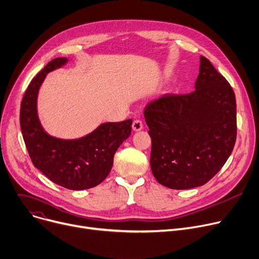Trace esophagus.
<instances>
[{"label":"esophagus","mask_w":259,"mask_h":259,"mask_svg":"<svg viewBox=\"0 0 259 259\" xmlns=\"http://www.w3.org/2000/svg\"><path fill=\"white\" fill-rule=\"evenodd\" d=\"M143 128H144V125H143L142 120H141V119H134V122H133V124H132V129H133V131L139 132V131H141Z\"/></svg>","instance_id":"34e87169"}]
</instances>
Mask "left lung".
I'll return each mask as SVG.
<instances>
[{
	"label": "left lung",
	"instance_id": "8db88e82",
	"mask_svg": "<svg viewBox=\"0 0 259 259\" xmlns=\"http://www.w3.org/2000/svg\"><path fill=\"white\" fill-rule=\"evenodd\" d=\"M150 164L161 185L189 189L208 182L225 164L236 140V101L211 62L200 56L195 91L149 102Z\"/></svg>",
	"mask_w": 259,
	"mask_h": 259
}]
</instances>
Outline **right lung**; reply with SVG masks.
<instances>
[{
    "mask_svg": "<svg viewBox=\"0 0 259 259\" xmlns=\"http://www.w3.org/2000/svg\"><path fill=\"white\" fill-rule=\"evenodd\" d=\"M67 61L65 57L55 58L33 78L22 101L20 122L34 166L52 182L82 191L97 186L108 176L116 150L131 134L132 119L101 124L92 133L75 140L50 135L38 117V92L47 75Z\"/></svg>",
    "mask_w": 259,
    "mask_h": 259,
    "instance_id": "obj_1",
    "label": "right lung"
}]
</instances>
